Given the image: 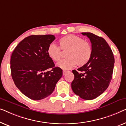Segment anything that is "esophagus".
<instances>
[{
	"mask_svg": "<svg viewBox=\"0 0 126 126\" xmlns=\"http://www.w3.org/2000/svg\"><path fill=\"white\" fill-rule=\"evenodd\" d=\"M69 71H65V70H63V75H65V74H66L67 72H68Z\"/></svg>",
	"mask_w": 126,
	"mask_h": 126,
	"instance_id": "obj_1",
	"label": "esophagus"
}]
</instances>
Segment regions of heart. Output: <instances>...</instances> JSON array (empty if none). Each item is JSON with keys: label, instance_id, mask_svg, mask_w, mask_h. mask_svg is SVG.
I'll return each instance as SVG.
<instances>
[{"label": "heart", "instance_id": "heart-1", "mask_svg": "<svg viewBox=\"0 0 126 126\" xmlns=\"http://www.w3.org/2000/svg\"><path fill=\"white\" fill-rule=\"evenodd\" d=\"M59 47L51 43L47 48V54L53 61L59 62L62 58V50L67 51V58L58 63V67L63 70H69L75 65L83 66L88 63L93 54V48L89 42L77 35L69 34L60 39Z\"/></svg>", "mask_w": 126, "mask_h": 126}]
</instances>
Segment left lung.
<instances>
[{
  "instance_id": "8db88e82",
  "label": "left lung",
  "mask_w": 126,
  "mask_h": 126,
  "mask_svg": "<svg viewBox=\"0 0 126 126\" xmlns=\"http://www.w3.org/2000/svg\"><path fill=\"white\" fill-rule=\"evenodd\" d=\"M90 39L93 54L87 64L72 70L74 79L72 90L85 100H92L100 95L109 87L112 79L114 56L107 42L91 32H82Z\"/></svg>"
}]
</instances>
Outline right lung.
<instances>
[{"mask_svg": "<svg viewBox=\"0 0 126 126\" xmlns=\"http://www.w3.org/2000/svg\"><path fill=\"white\" fill-rule=\"evenodd\" d=\"M55 39L52 35H31L22 40L12 53L11 72L14 83L32 100L50 95L62 77V70L55 67L47 54L48 47Z\"/></svg>", "mask_w": 126, "mask_h": 126, "instance_id": "right-lung-1", "label": "right lung"}]
</instances>
